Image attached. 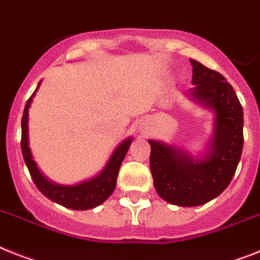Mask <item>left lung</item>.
Returning a JSON list of instances; mask_svg holds the SVG:
<instances>
[{"instance_id": "left-lung-1", "label": "left lung", "mask_w": 260, "mask_h": 260, "mask_svg": "<svg viewBox=\"0 0 260 260\" xmlns=\"http://www.w3.org/2000/svg\"><path fill=\"white\" fill-rule=\"evenodd\" d=\"M191 87L186 95L214 115L204 153L148 140L150 172L157 194L177 206H200L229 186L243 149V111L233 87L219 73L190 59Z\"/></svg>"}]
</instances>
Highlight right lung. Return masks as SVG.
Returning a JSON list of instances; mask_svg holds the SVG:
<instances>
[{"label": "right lung", "instance_id": "obj_1", "mask_svg": "<svg viewBox=\"0 0 260 260\" xmlns=\"http://www.w3.org/2000/svg\"><path fill=\"white\" fill-rule=\"evenodd\" d=\"M42 80L38 83L36 91L32 93L23 110L22 116V139H21V149L25 160L26 167L29 169L30 176L38 190L51 200L52 202L62 205L64 208L73 210H88L102 205L107 198L110 197L116 187L117 174L121 167L124 157L129 149L132 137H128L119 144L116 149L111 154L110 160L107 162L103 171L98 173L95 177L83 181L76 185H59L50 181L42 172L39 171L38 165L34 161L31 149L29 145V108L31 106L32 98L36 96Z\"/></svg>", "mask_w": 260, "mask_h": 260}]
</instances>
